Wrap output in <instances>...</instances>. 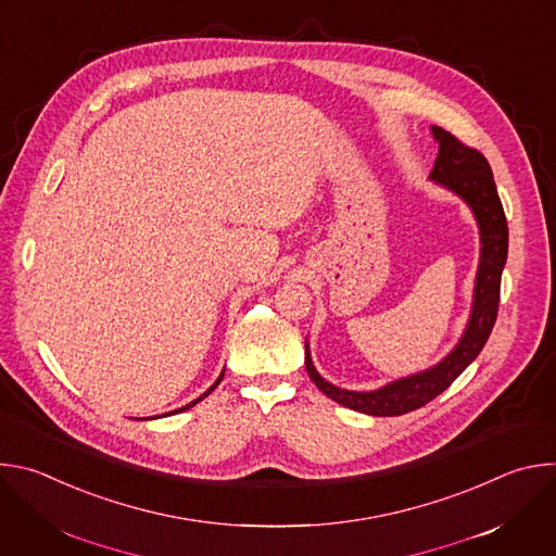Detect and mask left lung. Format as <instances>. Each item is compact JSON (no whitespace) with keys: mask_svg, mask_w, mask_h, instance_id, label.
<instances>
[{"mask_svg":"<svg viewBox=\"0 0 556 556\" xmlns=\"http://www.w3.org/2000/svg\"><path fill=\"white\" fill-rule=\"evenodd\" d=\"M438 142V157L429 174L431 182L457 195L472 213L480 228V264L475 275L472 303L466 328L455 348L429 369L395 378L371 391L341 389L316 371L305 341V369L312 382L334 403L367 416H403L425 407L442 393L482 352L497 319L502 270L508 257V224L495 178L486 157L462 144L442 127H431Z\"/></svg>","mask_w":556,"mask_h":556,"instance_id":"obj_1","label":"left lung"}]
</instances>
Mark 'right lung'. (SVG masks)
Here are the masks:
<instances>
[{
    "label": "right lung",
    "mask_w": 556,
    "mask_h": 556,
    "mask_svg": "<svg viewBox=\"0 0 556 556\" xmlns=\"http://www.w3.org/2000/svg\"><path fill=\"white\" fill-rule=\"evenodd\" d=\"M222 378H224V371H222V374H219V376H217V380H215V382H213V384H211V387H208V389H206V391H204V393H202V395H200V399H195V401H191V403H189V405H185V407H182V409H176V412H169V414H178V412H185V409H189V407H193V405H198V403H200V401H202V399H206V395H208V393H211V391H213V389H215V387H217V384H219V380H222ZM169 414H163V418H165V416H169ZM153 418H161V416H153ZM153 418H142V420H153Z\"/></svg>",
    "instance_id": "right-lung-1"
}]
</instances>
